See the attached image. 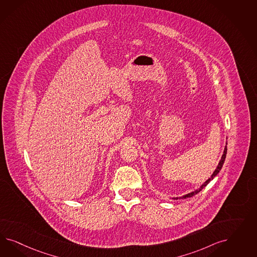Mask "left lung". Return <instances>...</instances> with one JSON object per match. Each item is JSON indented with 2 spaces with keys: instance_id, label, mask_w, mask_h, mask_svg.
Returning a JSON list of instances; mask_svg holds the SVG:
<instances>
[{
  "instance_id": "obj_1",
  "label": "left lung",
  "mask_w": 257,
  "mask_h": 257,
  "mask_svg": "<svg viewBox=\"0 0 257 257\" xmlns=\"http://www.w3.org/2000/svg\"><path fill=\"white\" fill-rule=\"evenodd\" d=\"M226 154H227V147L225 146V148H224V152H223V155L221 156V159H220V161H219V163H218V167H217V169L215 170V171L213 172V174L211 175L210 178L208 180H206L204 183H203V185H202V187H200V188H198V189H196L195 191H192V192H190V193H188L187 195H184V196H182V197H176V198H172L173 200H178V199H187V198H190V197H192V196H194L195 194H198L201 190H202L203 187H206L208 184H209V182H210L211 180L214 179V177L215 176H217V174H218L219 171L221 170V168H222V165L224 163V161H225L226 158Z\"/></svg>"
}]
</instances>
